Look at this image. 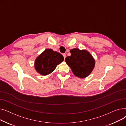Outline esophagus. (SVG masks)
<instances>
[{
	"label": "esophagus",
	"instance_id": "obj_1",
	"mask_svg": "<svg viewBox=\"0 0 126 126\" xmlns=\"http://www.w3.org/2000/svg\"><path fill=\"white\" fill-rule=\"evenodd\" d=\"M63 57H64V59H65V58H66V55L65 54H63Z\"/></svg>",
	"mask_w": 126,
	"mask_h": 126
}]
</instances>
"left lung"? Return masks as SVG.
<instances>
[{
	"instance_id": "obj_1",
	"label": "left lung",
	"mask_w": 126,
	"mask_h": 126,
	"mask_svg": "<svg viewBox=\"0 0 126 126\" xmlns=\"http://www.w3.org/2000/svg\"><path fill=\"white\" fill-rule=\"evenodd\" d=\"M71 56L65 58V62L75 76L79 78L88 77L94 70L95 60L87 50L74 48L70 50Z\"/></svg>"
}]
</instances>
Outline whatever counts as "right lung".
<instances>
[{"mask_svg":"<svg viewBox=\"0 0 126 126\" xmlns=\"http://www.w3.org/2000/svg\"><path fill=\"white\" fill-rule=\"evenodd\" d=\"M64 60L63 56L51 49H46L36 59L35 68L42 76H47L54 71L57 66Z\"/></svg>","mask_w":126,"mask_h":126,"instance_id":"obj_1","label":"right lung"}]
</instances>
